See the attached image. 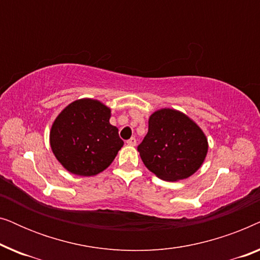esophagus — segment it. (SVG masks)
<instances>
[{"label": "esophagus", "mask_w": 260, "mask_h": 260, "mask_svg": "<svg viewBox=\"0 0 260 260\" xmlns=\"http://www.w3.org/2000/svg\"><path fill=\"white\" fill-rule=\"evenodd\" d=\"M126 144H127V145H131V147H134V145H136V138H135V137L129 138V140L126 141Z\"/></svg>", "instance_id": "1"}]
</instances>
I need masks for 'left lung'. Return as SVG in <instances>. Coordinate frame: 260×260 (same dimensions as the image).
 <instances>
[{
	"label": "left lung",
	"mask_w": 260,
	"mask_h": 260,
	"mask_svg": "<svg viewBox=\"0 0 260 260\" xmlns=\"http://www.w3.org/2000/svg\"><path fill=\"white\" fill-rule=\"evenodd\" d=\"M145 167L165 181L187 179L204 163L208 142L184 113L162 109L149 118V129L137 147Z\"/></svg>",
	"instance_id": "8db88e82"
}]
</instances>
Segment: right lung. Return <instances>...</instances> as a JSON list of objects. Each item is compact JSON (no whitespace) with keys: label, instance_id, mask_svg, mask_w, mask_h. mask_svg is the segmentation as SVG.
<instances>
[{"label":"right lung","instance_id":"obj_1","mask_svg":"<svg viewBox=\"0 0 260 260\" xmlns=\"http://www.w3.org/2000/svg\"><path fill=\"white\" fill-rule=\"evenodd\" d=\"M110 117L108 106L88 98L71 103L59 113L49 142L63 168L74 175L93 176L111 165L124 142Z\"/></svg>","mask_w":260,"mask_h":260}]
</instances>
